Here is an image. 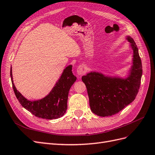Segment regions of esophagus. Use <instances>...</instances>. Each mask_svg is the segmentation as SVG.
Listing matches in <instances>:
<instances>
[{"mask_svg": "<svg viewBox=\"0 0 155 155\" xmlns=\"http://www.w3.org/2000/svg\"><path fill=\"white\" fill-rule=\"evenodd\" d=\"M85 72V69L83 65H81V66H79L77 68V74L78 76H81V75L83 74Z\"/></svg>", "mask_w": 155, "mask_h": 155, "instance_id": "esophagus-1", "label": "esophagus"}]
</instances>
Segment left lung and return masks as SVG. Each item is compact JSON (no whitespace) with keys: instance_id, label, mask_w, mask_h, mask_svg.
<instances>
[{"instance_id":"8db88e82","label":"left lung","mask_w":155,"mask_h":155,"mask_svg":"<svg viewBox=\"0 0 155 155\" xmlns=\"http://www.w3.org/2000/svg\"><path fill=\"white\" fill-rule=\"evenodd\" d=\"M133 50L132 65L125 78L110 76L100 72L91 71L82 76L85 84L92 112L105 117L118 113L133 102L141 83L142 65L138 49L129 35L126 36Z\"/></svg>"}]
</instances>
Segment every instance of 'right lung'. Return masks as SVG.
I'll use <instances>...</instances> for the list:
<instances>
[{
  "instance_id": "1",
  "label": "right lung",
  "mask_w": 155,
  "mask_h": 155,
  "mask_svg": "<svg viewBox=\"0 0 155 155\" xmlns=\"http://www.w3.org/2000/svg\"><path fill=\"white\" fill-rule=\"evenodd\" d=\"M72 66L68 65L62 72L58 81L48 94L40 100L30 101L27 100L18 92L14 85L12 68H10V76L13 91L21 105L38 118L53 120L63 116L67 109L68 92L77 78L72 72Z\"/></svg>"
}]
</instances>
